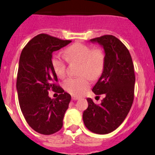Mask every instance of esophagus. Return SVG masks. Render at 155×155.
<instances>
[{"instance_id": "1", "label": "esophagus", "mask_w": 155, "mask_h": 155, "mask_svg": "<svg viewBox=\"0 0 155 155\" xmlns=\"http://www.w3.org/2000/svg\"><path fill=\"white\" fill-rule=\"evenodd\" d=\"M71 99H72L73 101H78V100H79L80 98L78 97H75V96H71Z\"/></svg>"}]
</instances>
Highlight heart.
<instances>
[{
    "label": "heart",
    "mask_w": 155,
    "mask_h": 155,
    "mask_svg": "<svg viewBox=\"0 0 155 155\" xmlns=\"http://www.w3.org/2000/svg\"><path fill=\"white\" fill-rule=\"evenodd\" d=\"M66 58L71 63H81L77 78L66 80L64 87L72 95L81 96L90 86L89 78L96 80L101 77L106 64V53L101 47H91L89 45L75 43L66 48ZM51 66L56 75L64 78L66 74L67 61L64 58L55 54L51 58Z\"/></svg>",
    "instance_id": "heart-1"
}]
</instances>
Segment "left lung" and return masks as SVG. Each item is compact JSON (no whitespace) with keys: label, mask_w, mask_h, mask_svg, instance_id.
I'll return each mask as SVG.
<instances>
[{"label":"left lung","mask_w":155,"mask_h":155,"mask_svg":"<svg viewBox=\"0 0 155 155\" xmlns=\"http://www.w3.org/2000/svg\"><path fill=\"white\" fill-rule=\"evenodd\" d=\"M91 41L102 45L106 53L104 70L92 91L106 97L100 105L87 98L89 106L84 111L83 120L89 131L105 134L115 130L124 122L132 106L134 64L126 46L114 36L106 35Z\"/></svg>","instance_id":"8db88e82"}]
</instances>
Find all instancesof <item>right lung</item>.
Wrapping results in <instances>:
<instances>
[{
	"mask_svg": "<svg viewBox=\"0 0 155 155\" xmlns=\"http://www.w3.org/2000/svg\"><path fill=\"white\" fill-rule=\"evenodd\" d=\"M71 42L43 33L21 51L16 82L20 107L27 124L40 134H52L63 126L71 95L58 84L51 57L53 51ZM50 90L59 93L57 98L48 97Z\"/></svg>",
	"mask_w": 155,
	"mask_h": 155,
	"instance_id": "add662e5",
	"label": "right lung"
}]
</instances>
